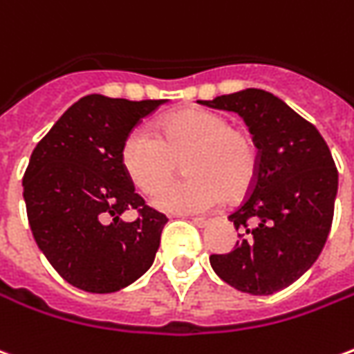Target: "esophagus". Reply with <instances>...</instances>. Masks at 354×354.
<instances>
[{
	"mask_svg": "<svg viewBox=\"0 0 354 354\" xmlns=\"http://www.w3.org/2000/svg\"><path fill=\"white\" fill-rule=\"evenodd\" d=\"M192 222H194L195 226H199V228H203V226H207L211 220L209 218H203V216H195V218H192Z\"/></svg>",
	"mask_w": 354,
	"mask_h": 354,
	"instance_id": "1",
	"label": "esophagus"
}]
</instances>
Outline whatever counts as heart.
Listing matches in <instances>:
<instances>
[{
  "label": "heart",
  "instance_id": "1",
  "mask_svg": "<svg viewBox=\"0 0 354 354\" xmlns=\"http://www.w3.org/2000/svg\"><path fill=\"white\" fill-rule=\"evenodd\" d=\"M132 184L153 195L185 162L184 183L155 195V207L169 212H205L218 207L224 195L237 199L249 192L259 170V149L251 136L230 128L226 118L207 109H182L162 117L155 134L138 128L120 149Z\"/></svg>",
  "mask_w": 354,
  "mask_h": 354
}]
</instances>
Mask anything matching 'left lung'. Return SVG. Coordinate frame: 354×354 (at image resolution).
<instances>
[{
    "instance_id": "left-lung-1",
    "label": "left lung",
    "mask_w": 354,
    "mask_h": 354,
    "mask_svg": "<svg viewBox=\"0 0 354 354\" xmlns=\"http://www.w3.org/2000/svg\"><path fill=\"white\" fill-rule=\"evenodd\" d=\"M201 105L245 120L259 170L241 207L228 216L239 241L211 254L220 280L251 295H272L297 281L322 253L332 228L337 169L315 126L270 91L247 88Z\"/></svg>"
}]
</instances>
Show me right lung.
Returning a JSON list of instances; mask_svg holds the SVG:
<instances>
[{
  "label": "right lung",
  "mask_w": 354,
  "mask_h": 354,
  "mask_svg": "<svg viewBox=\"0 0 354 354\" xmlns=\"http://www.w3.org/2000/svg\"><path fill=\"white\" fill-rule=\"evenodd\" d=\"M167 100H78L32 151L22 178L32 236L59 276L90 293H113L149 270L169 218L147 207L120 149ZM138 218L124 223L122 212Z\"/></svg>",
  "instance_id": "1"
}]
</instances>
